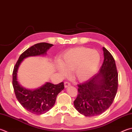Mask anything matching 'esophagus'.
Wrapping results in <instances>:
<instances>
[{
	"label": "esophagus",
	"mask_w": 132,
	"mask_h": 132,
	"mask_svg": "<svg viewBox=\"0 0 132 132\" xmlns=\"http://www.w3.org/2000/svg\"><path fill=\"white\" fill-rule=\"evenodd\" d=\"M64 87L67 88V87H68L70 85V83L68 82V81H66V82H64Z\"/></svg>",
	"instance_id": "obj_1"
}]
</instances>
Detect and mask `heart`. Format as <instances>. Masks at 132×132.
Wrapping results in <instances>:
<instances>
[{"instance_id": "obj_1", "label": "heart", "mask_w": 132, "mask_h": 132, "mask_svg": "<svg viewBox=\"0 0 132 132\" xmlns=\"http://www.w3.org/2000/svg\"><path fill=\"white\" fill-rule=\"evenodd\" d=\"M100 62V55L96 50L78 47L66 51L57 62L56 68L62 75H67L68 71H73L74 78L85 81L94 74Z\"/></svg>"}]
</instances>
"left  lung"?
<instances>
[{
    "label": "left lung",
    "mask_w": 132,
    "mask_h": 132,
    "mask_svg": "<svg viewBox=\"0 0 132 132\" xmlns=\"http://www.w3.org/2000/svg\"><path fill=\"white\" fill-rule=\"evenodd\" d=\"M104 61L99 71L89 80L78 85V95L74 101L76 109L87 117L101 114L113 102L118 89V72L115 60L103 47Z\"/></svg>",
    "instance_id": "8db88e82"
}]
</instances>
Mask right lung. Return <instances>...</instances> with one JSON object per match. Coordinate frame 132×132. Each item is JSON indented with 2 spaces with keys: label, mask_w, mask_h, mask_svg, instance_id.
I'll use <instances>...</instances> for the list:
<instances>
[{
  "label": "right lung",
  "mask_w": 132,
  "mask_h": 132,
  "mask_svg": "<svg viewBox=\"0 0 132 132\" xmlns=\"http://www.w3.org/2000/svg\"><path fill=\"white\" fill-rule=\"evenodd\" d=\"M53 44L40 43L29 48L19 57L13 72V85L18 102L23 108L34 114H44L52 109L55 103L57 95L64 89L63 82L57 85L46 82L36 89H28L22 87L17 80L19 66L22 61L29 56L44 55Z\"/></svg>",
  "instance_id": "obj_1"
}]
</instances>
